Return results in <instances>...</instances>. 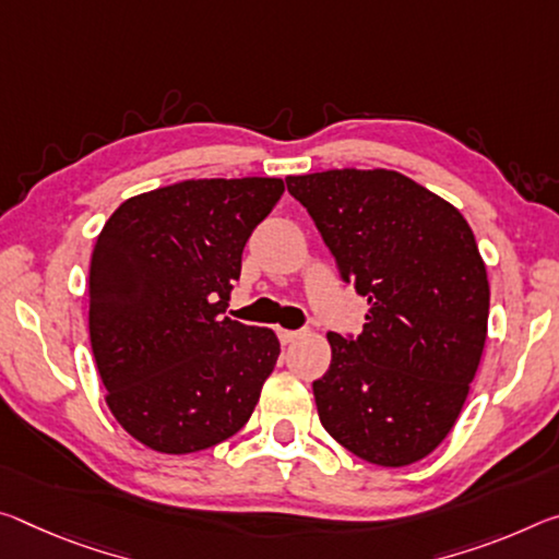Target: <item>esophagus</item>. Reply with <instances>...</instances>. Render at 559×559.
I'll list each match as a JSON object with an SVG mask.
<instances>
[{"label":"esophagus","instance_id":"34e87169","mask_svg":"<svg viewBox=\"0 0 559 559\" xmlns=\"http://www.w3.org/2000/svg\"><path fill=\"white\" fill-rule=\"evenodd\" d=\"M276 333L281 343H294L296 338H300V331H286V328H278Z\"/></svg>","mask_w":559,"mask_h":559}]
</instances>
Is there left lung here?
<instances>
[{
    "label": "left lung",
    "instance_id": "1",
    "mask_svg": "<svg viewBox=\"0 0 559 559\" xmlns=\"http://www.w3.org/2000/svg\"><path fill=\"white\" fill-rule=\"evenodd\" d=\"M345 283L368 298L362 333H328L313 395L323 428L368 463L403 467L457 420L487 335L490 286L455 206L397 171L288 176Z\"/></svg>",
    "mask_w": 559,
    "mask_h": 559
}]
</instances>
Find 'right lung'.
Here are the masks:
<instances>
[{
	"label": "right lung",
	"instance_id": "obj_1",
	"mask_svg": "<svg viewBox=\"0 0 559 559\" xmlns=\"http://www.w3.org/2000/svg\"><path fill=\"white\" fill-rule=\"evenodd\" d=\"M281 193L261 176L181 181L123 201L96 238L92 350L114 418L146 448L197 453L251 418L281 345L221 313Z\"/></svg>",
	"mask_w": 559,
	"mask_h": 559
}]
</instances>
